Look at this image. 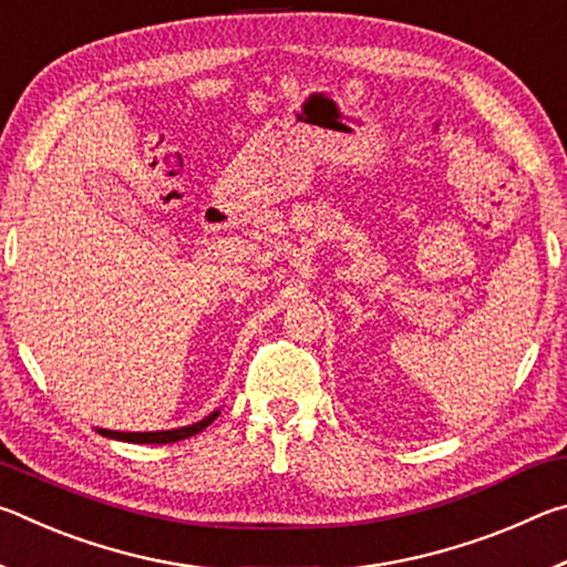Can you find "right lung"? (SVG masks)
Segmentation results:
<instances>
[{
  "label": "right lung",
  "mask_w": 567,
  "mask_h": 567,
  "mask_svg": "<svg viewBox=\"0 0 567 567\" xmlns=\"http://www.w3.org/2000/svg\"><path fill=\"white\" fill-rule=\"evenodd\" d=\"M219 412H213V415H207L205 420L195 422V425L189 427H177V430H162V433H117V430H100L104 437H112V440H124V443H140V445H165V443H177V440H185L192 437L197 433H203V430L209 425V422H215V417Z\"/></svg>",
  "instance_id": "obj_1"
}]
</instances>
